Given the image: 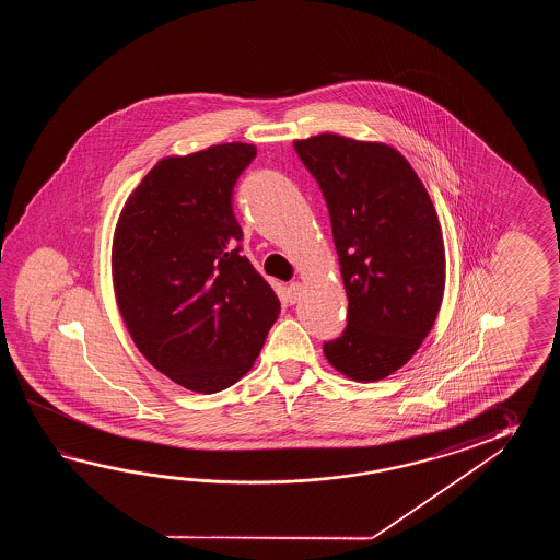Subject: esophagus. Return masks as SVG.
Segmentation results:
<instances>
[{"label":"esophagus","instance_id":"34e87169","mask_svg":"<svg viewBox=\"0 0 560 560\" xmlns=\"http://www.w3.org/2000/svg\"><path fill=\"white\" fill-rule=\"evenodd\" d=\"M300 292H302L300 282H292V284L288 285V302H290V304H296Z\"/></svg>","mask_w":560,"mask_h":560}]
</instances>
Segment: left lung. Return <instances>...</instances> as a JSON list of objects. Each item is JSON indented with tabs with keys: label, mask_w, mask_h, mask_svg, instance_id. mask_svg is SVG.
Listing matches in <instances>:
<instances>
[{
	"label": "left lung",
	"mask_w": 560,
	"mask_h": 560,
	"mask_svg": "<svg viewBox=\"0 0 560 560\" xmlns=\"http://www.w3.org/2000/svg\"><path fill=\"white\" fill-rule=\"evenodd\" d=\"M294 150L328 206L348 296L345 332L324 342V354L352 381H381L412 358L441 310L439 215L390 145L320 133Z\"/></svg>",
	"instance_id": "obj_1"
}]
</instances>
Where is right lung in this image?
<instances>
[{
  "instance_id": "right-lung-1",
  "label": "right lung",
  "mask_w": 560,
  "mask_h": 560,
  "mask_svg": "<svg viewBox=\"0 0 560 560\" xmlns=\"http://www.w3.org/2000/svg\"><path fill=\"white\" fill-rule=\"evenodd\" d=\"M254 158V145L232 142L160 160L116 228L121 318L148 362L194 393L238 382L280 314L275 290L242 256L232 206Z\"/></svg>"
}]
</instances>
